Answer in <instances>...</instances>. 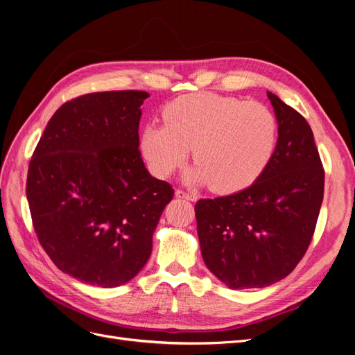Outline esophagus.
<instances>
[{
  "instance_id": "1",
  "label": "esophagus",
  "mask_w": 355,
  "mask_h": 355,
  "mask_svg": "<svg viewBox=\"0 0 355 355\" xmlns=\"http://www.w3.org/2000/svg\"><path fill=\"white\" fill-rule=\"evenodd\" d=\"M176 197L178 198H185V200H189V201H197V196L196 194H189V192H185V191H182V189H176Z\"/></svg>"
}]
</instances>
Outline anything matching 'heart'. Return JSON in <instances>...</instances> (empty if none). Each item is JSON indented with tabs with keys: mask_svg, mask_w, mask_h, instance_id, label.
Wrapping results in <instances>:
<instances>
[{
	"mask_svg": "<svg viewBox=\"0 0 355 355\" xmlns=\"http://www.w3.org/2000/svg\"><path fill=\"white\" fill-rule=\"evenodd\" d=\"M164 120L146 124L141 136L142 155L158 178L184 166L194 148L197 166L188 179L218 192H235L263 173L277 149V118L257 102L192 93L168 103Z\"/></svg>",
	"mask_w": 355,
	"mask_h": 355,
	"instance_id": "1",
	"label": "heart"
}]
</instances>
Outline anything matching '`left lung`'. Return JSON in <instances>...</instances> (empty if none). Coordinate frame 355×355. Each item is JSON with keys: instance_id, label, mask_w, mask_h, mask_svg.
Returning <instances> with one entry per match:
<instances>
[{"instance_id": "obj_1", "label": "left lung", "mask_w": 355, "mask_h": 355, "mask_svg": "<svg viewBox=\"0 0 355 355\" xmlns=\"http://www.w3.org/2000/svg\"><path fill=\"white\" fill-rule=\"evenodd\" d=\"M278 123L275 154L253 184L196 204L206 266L234 290L283 280L313 240L324 194V168L305 118L268 92Z\"/></svg>"}]
</instances>
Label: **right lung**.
<instances>
[{
  "label": "right lung",
  "mask_w": 355,
  "mask_h": 355,
  "mask_svg": "<svg viewBox=\"0 0 355 355\" xmlns=\"http://www.w3.org/2000/svg\"><path fill=\"white\" fill-rule=\"evenodd\" d=\"M146 92L75 98L50 118L28 170L40 244L62 272L99 287L130 282L175 191L149 175L139 151Z\"/></svg>",
  "instance_id": "right-lung-1"
}]
</instances>
